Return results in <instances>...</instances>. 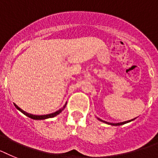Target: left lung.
Instances as JSON below:
<instances>
[{
    "label": "left lung",
    "mask_w": 158,
    "mask_h": 158,
    "mask_svg": "<svg viewBox=\"0 0 158 158\" xmlns=\"http://www.w3.org/2000/svg\"><path fill=\"white\" fill-rule=\"evenodd\" d=\"M135 118L134 119H131V120H129V121H126V122H123V123H108V122H106V121H103L102 120L101 118H99L97 117V119L98 120H99L100 122H102V123H106V124H108V125H111V126H115V127H117V126H122V125H124V124H127V123H130V122H132L133 120H134Z\"/></svg>",
    "instance_id": "1"
}]
</instances>
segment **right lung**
Instances as JSON below:
<instances>
[{"instance_id": "add662e5", "label": "right lung", "mask_w": 158, "mask_h": 158, "mask_svg": "<svg viewBox=\"0 0 158 158\" xmlns=\"http://www.w3.org/2000/svg\"><path fill=\"white\" fill-rule=\"evenodd\" d=\"M66 105H67V102H66L65 105H64L62 108H60V110H58L57 111L54 112V113L48 114H44V115H35V114H31L27 113V112L24 111V110H23L21 108H20L18 106L16 105V104L14 103L15 107H16V109L18 110H20V111L21 112V113L24 114V115H26L27 117L30 118H31V119H34V120H44V119H47V118H50L56 117V116H57L58 114H60L61 113L63 110H64V108L66 107Z\"/></svg>"}]
</instances>
